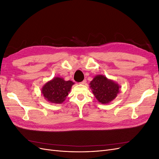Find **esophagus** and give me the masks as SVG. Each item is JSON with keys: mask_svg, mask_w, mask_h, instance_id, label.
Instances as JSON below:
<instances>
[{"mask_svg": "<svg viewBox=\"0 0 159 159\" xmlns=\"http://www.w3.org/2000/svg\"><path fill=\"white\" fill-rule=\"evenodd\" d=\"M86 82H87V80H84V81H81V84H86Z\"/></svg>", "mask_w": 159, "mask_h": 159, "instance_id": "obj_1", "label": "esophagus"}]
</instances>
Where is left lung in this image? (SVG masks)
<instances>
[{"label": "left lung", "instance_id": "left-lung-1", "mask_svg": "<svg viewBox=\"0 0 159 159\" xmlns=\"http://www.w3.org/2000/svg\"><path fill=\"white\" fill-rule=\"evenodd\" d=\"M90 88L93 93L102 103H108L116 97L119 91V86L114 81L108 80L106 77L99 75L91 81Z\"/></svg>", "mask_w": 159, "mask_h": 159}]
</instances>
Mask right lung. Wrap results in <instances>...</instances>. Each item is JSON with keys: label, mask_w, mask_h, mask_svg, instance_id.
<instances>
[{"label": "right lung", "mask_w": 159, "mask_h": 159, "mask_svg": "<svg viewBox=\"0 0 159 159\" xmlns=\"http://www.w3.org/2000/svg\"><path fill=\"white\" fill-rule=\"evenodd\" d=\"M71 81H65L60 78H55L48 81L42 89L44 98L51 103H61L68 95L72 85Z\"/></svg>", "instance_id": "1"}]
</instances>
